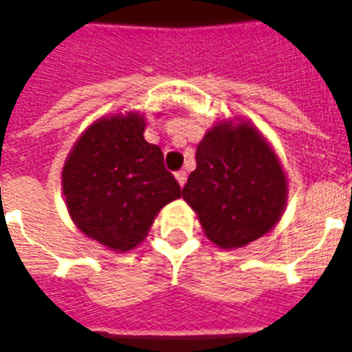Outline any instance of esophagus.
<instances>
[{"instance_id": "34e87169", "label": "esophagus", "mask_w": 352, "mask_h": 352, "mask_svg": "<svg viewBox=\"0 0 352 352\" xmlns=\"http://www.w3.org/2000/svg\"><path fill=\"white\" fill-rule=\"evenodd\" d=\"M175 179L177 183L181 184V186H184V184H186V171H177Z\"/></svg>"}]
</instances>
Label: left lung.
Segmentation results:
<instances>
[{"label":"left lung","instance_id":"8db88e82","mask_svg":"<svg viewBox=\"0 0 352 352\" xmlns=\"http://www.w3.org/2000/svg\"><path fill=\"white\" fill-rule=\"evenodd\" d=\"M287 177L277 154L251 122H219L196 151L183 198L206 236L222 249L245 247L279 222Z\"/></svg>","mask_w":352,"mask_h":352}]
</instances>
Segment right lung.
Here are the masks:
<instances>
[{"label": "right lung", "mask_w": 352, "mask_h": 352, "mask_svg": "<svg viewBox=\"0 0 352 352\" xmlns=\"http://www.w3.org/2000/svg\"><path fill=\"white\" fill-rule=\"evenodd\" d=\"M139 113L100 118L73 145L62 171L65 206L85 236L116 252L138 247L154 217L181 198Z\"/></svg>", "instance_id": "add662e5"}]
</instances>
